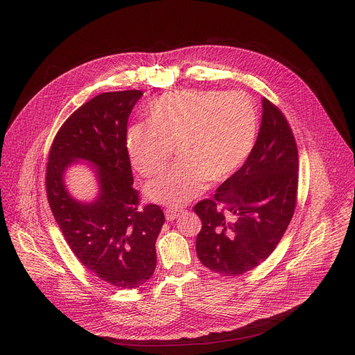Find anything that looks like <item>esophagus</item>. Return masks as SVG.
I'll return each mask as SVG.
<instances>
[{
  "label": "esophagus",
  "mask_w": 355,
  "mask_h": 355,
  "mask_svg": "<svg viewBox=\"0 0 355 355\" xmlns=\"http://www.w3.org/2000/svg\"><path fill=\"white\" fill-rule=\"evenodd\" d=\"M181 214H182V211H178V209H167L166 211V219L171 222V220L177 219L178 216H181Z\"/></svg>",
  "instance_id": "obj_1"
}]
</instances>
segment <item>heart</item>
Instances as JSON below:
<instances>
[{
  "mask_svg": "<svg viewBox=\"0 0 355 355\" xmlns=\"http://www.w3.org/2000/svg\"><path fill=\"white\" fill-rule=\"evenodd\" d=\"M257 126V111L243 92L182 89L153 101L148 122L128 130L126 146L143 177L159 174L175 148L180 160L144 188L150 200L175 209L204 192L208 180L223 181L241 167Z\"/></svg>",
  "mask_w": 355,
  "mask_h": 355,
  "instance_id": "obj_1",
  "label": "heart"
}]
</instances>
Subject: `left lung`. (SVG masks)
<instances>
[{
	"instance_id": "left-lung-1",
	"label": "left lung",
	"mask_w": 355,
	"mask_h": 355,
	"mask_svg": "<svg viewBox=\"0 0 355 355\" xmlns=\"http://www.w3.org/2000/svg\"><path fill=\"white\" fill-rule=\"evenodd\" d=\"M259 136L245 163L198 202L202 220L196 254L209 270L237 277L266 261L282 239L296 205L297 148L284 114L263 98Z\"/></svg>"
}]
</instances>
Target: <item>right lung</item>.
Listing matches in <instances>:
<instances>
[{
  "label": "right lung",
  "instance_id": "add662e5",
  "mask_svg": "<svg viewBox=\"0 0 355 355\" xmlns=\"http://www.w3.org/2000/svg\"><path fill=\"white\" fill-rule=\"evenodd\" d=\"M139 89L104 92L80 107L59 129L49 153L46 192L50 209L76 257L99 279L139 288L156 270V240L164 223L160 207H139L126 147L128 119ZM90 164L98 184L89 202L67 189L65 171Z\"/></svg>",
  "mask_w": 355,
  "mask_h": 355
}]
</instances>
